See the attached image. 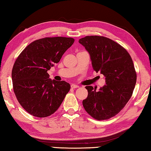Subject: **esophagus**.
<instances>
[{
  "instance_id": "obj_1",
  "label": "esophagus",
  "mask_w": 151,
  "mask_h": 151,
  "mask_svg": "<svg viewBox=\"0 0 151 151\" xmlns=\"http://www.w3.org/2000/svg\"><path fill=\"white\" fill-rule=\"evenodd\" d=\"M78 87H79V86L77 85H75V84L71 85V88H73V89H76V88H78Z\"/></svg>"
}]
</instances>
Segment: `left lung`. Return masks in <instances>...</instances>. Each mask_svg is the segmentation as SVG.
Segmentation results:
<instances>
[{
    "label": "left lung",
    "instance_id": "8db88e82",
    "mask_svg": "<svg viewBox=\"0 0 151 151\" xmlns=\"http://www.w3.org/2000/svg\"><path fill=\"white\" fill-rule=\"evenodd\" d=\"M78 42L89 52L93 69L105 76L106 83L99 91L85 87L88 96L83 106L93 118L106 120L117 114L132 97L137 78L133 61L124 47L109 38L87 36Z\"/></svg>",
    "mask_w": 151,
    "mask_h": 151
}]
</instances>
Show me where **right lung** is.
Here are the masks:
<instances>
[{"label": "right lung", "mask_w": 151, "mask_h": 151, "mask_svg": "<svg viewBox=\"0 0 151 151\" xmlns=\"http://www.w3.org/2000/svg\"><path fill=\"white\" fill-rule=\"evenodd\" d=\"M74 42L73 38L62 37L36 40L15 60L11 73L13 91L29 114L47 117L60 106L70 85L64 81L50 79L47 70L60 62Z\"/></svg>", "instance_id": "obj_1"}]
</instances>
